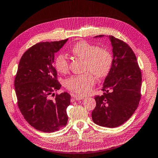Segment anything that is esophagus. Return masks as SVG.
I'll use <instances>...</instances> for the list:
<instances>
[{"mask_svg":"<svg viewBox=\"0 0 158 158\" xmlns=\"http://www.w3.org/2000/svg\"><path fill=\"white\" fill-rule=\"evenodd\" d=\"M73 97L75 100H82L84 99V97L80 96V95H76V94H74V95H73Z\"/></svg>","mask_w":158,"mask_h":158,"instance_id":"34e87169","label":"esophagus"}]
</instances>
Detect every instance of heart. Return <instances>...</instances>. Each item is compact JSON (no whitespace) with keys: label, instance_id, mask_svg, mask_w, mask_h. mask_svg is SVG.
I'll list each match as a JSON object with an SVG mask.
<instances>
[{"label":"heart","instance_id":"obj_1","mask_svg":"<svg viewBox=\"0 0 158 158\" xmlns=\"http://www.w3.org/2000/svg\"><path fill=\"white\" fill-rule=\"evenodd\" d=\"M71 53L78 58L84 60L85 73L74 75L65 81V87L79 94H85L90 90L95 82L94 74L102 79L110 73L113 65V56L108 50L99 48L87 41H81L74 44L70 49ZM56 69L65 73L69 69L66 56L59 54L54 61Z\"/></svg>","mask_w":158,"mask_h":158}]
</instances>
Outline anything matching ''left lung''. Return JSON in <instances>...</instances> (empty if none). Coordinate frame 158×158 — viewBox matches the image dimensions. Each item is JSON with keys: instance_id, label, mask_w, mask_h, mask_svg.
<instances>
[{"instance_id": "left-lung-1", "label": "left lung", "mask_w": 158, "mask_h": 158, "mask_svg": "<svg viewBox=\"0 0 158 158\" xmlns=\"http://www.w3.org/2000/svg\"><path fill=\"white\" fill-rule=\"evenodd\" d=\"M109 39L113 47V65L103 84L104 94L94 97L96 106L92 118L101 127L115 128L127 122L138 106L142 73L135 54L127 43L113 36H109Z\"/></svg>"}]
</instances>
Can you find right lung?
<instances>
[{"mask_svg": "<svg viewBox=\"0 0 158 158\" xmlns=\"http://www.w3.org/2000/svg\"><path fill=\"white\" fill-rule=\"evenodd\" d=\"M40 42L30 48L19 61L14 80L18 106L28 124L44 133L59 131L67 124L66 108L70 95L66 92L56 94L61 85L53 65L54 53L67 42Z\"/></svg>", "mask_w": 158, "mask_h": 158, "instance_id": "add662e5", "label": "right lung"}]
</instances>
